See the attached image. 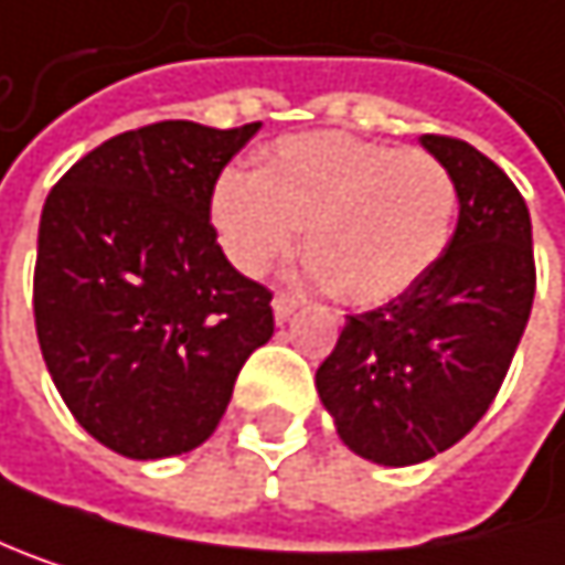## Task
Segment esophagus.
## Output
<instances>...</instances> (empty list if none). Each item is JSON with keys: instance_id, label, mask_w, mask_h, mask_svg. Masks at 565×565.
I'll use <instances>...</instances> for the list:
<instances>
[{"instance_id": "obj_1", "label": "esophagus", "mask_w": 565, "mask_h": 565, "mask_svg": "<svg viewBox=\"0 0 565 565\" xmlns=\"http://www.w3.org/2000/svg\"><path fill=\"white\" fill-rule=\"evenodd\" d=\"M299 309V299L296 296H289V292H279L276 299H273V312H276V322H286L292 312Z\"/></svg>"}]
</instances>
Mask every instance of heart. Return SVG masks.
Masks as SVG:
<instances>
[{
	"label": "heart",
	"instance_id": "1",
	"mask_svg": "<svg viewBox=\"0 0 565 565\" xmlns=\"http://www.w3.org/2000/svg\"><path fill=\"white\" fill-rule=\"evenodd\" d=\"M457 213L460 186L440 157L339 131L282 138L256 173L223 170L210 196L233 266L269 269L302 230L306 263L352 306L418 286L447 253Z\"/></svg>",
	"mask_w": 565,
	"mask_h": 565
}]
</instances>
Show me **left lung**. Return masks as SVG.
<instances>
[{
	"instance_id": "left-lung-1",
	"label": "left lung",
	"mask_w": 565,
	"mask_h": 565,
	"mask_svg": "<svg viewBox=\"0 0 565 565\" xmlns=\"http://www.w3.org/2000/svg\"><path fill=\"white\" fill-rule=\"evenodd\" d=\"M422 143L457 177L454 239L405 296L345 316L316 372L339 437L385 467L422 463L487 415L536 292L530 210L513 180L467 141Z\"/></svg>"
}]
</instances>
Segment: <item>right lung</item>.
Wrapping results in <instances>:
<instances>
[{
  "label": "right lung",
  "mask_w": 565,
  "mask_h": 565,
  "mask_svg": "<svg viewBox=\"0 0 565 565\" xmlns=\"http://www.w3.org/2000/svg\"><path fill=\"white\" fill-rule=\"evenodd\" d=\"M259 131L157 121L52 186L35 256V332L58 395L95 440L157 460L220 424L243 362L273 335V292L230 266L213 183Z\"/></svg>",
  "instance_id": "add662e5"
}]
</instances>
